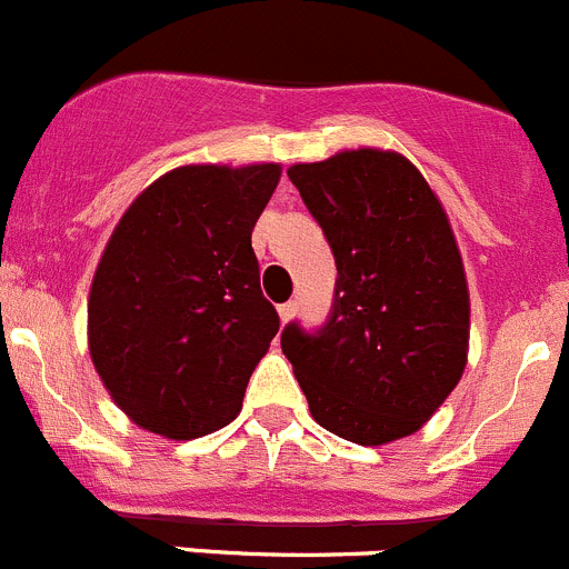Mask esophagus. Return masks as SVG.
<instances>
[{
	"label": "esophagus",
	"instance_id": "34e87169",
	"mask_svg": "<svg viewBox=\"0 0 569 569\" xmlns=\"http://www.w3.org/2000/svg\"><path fill=\"white\" fill-rule=\"evenodd\" d=\"M293 316H296V301H288V305H279V318H281V323H288Z\"/></svg>",
	"mask_w": 569,
	"mask_h": 569
}]
</instances>
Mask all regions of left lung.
I'll return each mask as SVG.
<instances>
[{"instance_id": "1", "label": "left lung", "mask_w": 569, "mask_h": 569, "mask_svg": "<svg viewBox=\"0 0 569 569\" xmlns=\"http://www.w3.org/2000/svg\"><path fill=\"white\" fill-rule=\"evenodd\" d=\"M288 176L338 264L327 323L281 332L312 419L362 447L410 436L467 369V273L441 200L393 150H343Z\"/></svg>"}]
</instances>
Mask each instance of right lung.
Masks as SVG:
<instances>
[{
  "instance_id": "1",
  "label": "right lung",
  "mask_w": 569,
  "mask_h": 569,
  "mask_svg": "<svg viewBox=\"0 0 569 569\" xmlns=\"http://www.w3.org/2000/svg\"><path fill=\"white\" fill-rule=\"evenodd\" d=\"M279 176V164L178 167L113 229L91 279L89 351L142 430L189 441L240 413L279 332L251 248Z\"/></svg>"
}]
</instances>
